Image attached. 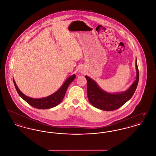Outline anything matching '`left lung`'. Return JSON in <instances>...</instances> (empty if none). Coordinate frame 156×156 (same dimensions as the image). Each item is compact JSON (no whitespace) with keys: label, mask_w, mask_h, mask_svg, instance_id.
Segmentation results:
<instances>
[{"label":"left lung","mask_w":156,"mask_h":156,"mask_svg":"<svg viewBox=\"0 0 156 156\" xmlns=\"http://www.w3.org/2000/svg\"><path fill=\"white\" fill-rule=\"evenodd\" d=\"M136 76L133 83L124 92L111 94L102 90L97 82L86 76L87 80V98L89 102L95 107L104 111H113L119 108L132 98L139 81V71L136 59Z\"/></svg>","instance_id":"left-lung-1"}]
</instances>
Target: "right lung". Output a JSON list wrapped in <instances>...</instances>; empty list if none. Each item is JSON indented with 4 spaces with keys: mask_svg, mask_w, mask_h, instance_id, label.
I'll return each instance as SVG.
<instances>
[{
    "mask_svg": "<svg viewBox=\"0 0 156 156\" xmlns=\"http://www.w3.org/2000/svg\"><path fill=\"white\" fill-rule=\"evenodd\" d=\"M76 78V75L73 74L69 77L61 87L56 91L55 93L51 94L49 96L41 98H33L24 95L21 91L18 89V86L16 85L14 79L13 78V82L14 83L15 89L18 94V95L26 101L28 104L31 106L38 108V109H49L52 107H54L58 105L64 98L65 94L66 93L67 89L71 82Z\"/></svg>",
    "mask_w": 156,
    "mask_h": 156,
    "instance_id": "1",
    "label": "right lung"
}]
</instances>
